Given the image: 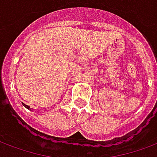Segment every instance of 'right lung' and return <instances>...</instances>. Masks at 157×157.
Returning a JSON list of instances; mask_svg holds the SVG:
<instances>
[{
    "label": "right lung",
    "mask_w": 157,
    "mask_h": 157,
    "mask_svg": "<svg viewBox=\"0 0 157 157\" xmlns=\"http://www.w3.org/2000/svg\"><path fill=\"white\" fill-rule=\"evenodd\" d=\"M22 104H23V105H24V106H25V107H26V108H27V109H29V110H31V108H30V106H29V105H25V104H24V103H22Z\"/></svg>",
    "instance_id": "obj_1"
}]
</instances>
